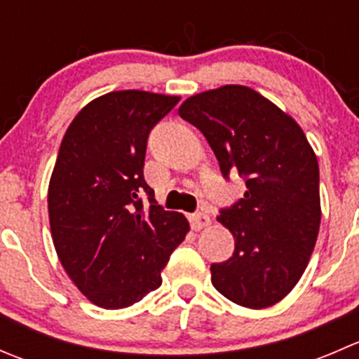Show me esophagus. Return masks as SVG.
<instances>
[{"mask_svg":"<svg viewBox=\"0 0 359 359\" xmlns=\"http://www.w3.org/2000/svg\"><path fill=\"white\" fill-rule=\"evenodd\" d=\"M191 226H193L194 231H200L203 227L210 226V217L208 213L205 212H196L191 215Z\"/></svg>","mask_w":359,"mask_h":359,"instance_id":"1","label":"esophagus"}]
</instances>
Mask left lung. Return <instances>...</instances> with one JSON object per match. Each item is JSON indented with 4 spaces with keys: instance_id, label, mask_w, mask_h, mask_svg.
<instances>
[{
    "instance_id": "8db88e82",
    "label": "left lung",
    "mask_w": 359,
    "mask_h": 359,
    "mask_svg": "<svg viewBox=\"0 0 359 359\" xmlns=\"http://www.w3.org/2000/svg\"><path fill=\"white\" fill-rule=\"evenodd\" d=\"M179 116L208 140L224 179H245V196L217 217L234 252L212 264V283L250 309L274 306L306 271L320 231V168L295 119L255 90L226 85L184 100Z\"/></svg>"
}]
</instances>
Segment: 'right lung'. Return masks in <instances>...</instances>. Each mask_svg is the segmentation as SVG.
Returning <instances> with one entry per match:
<instances>
[{
    "instance_id": "obj_1",
    "label": "right lung",
    "mask_w": 359,
    "mask_h": 359,
    "mask_svg": "<svg viewBox=\"0 0 359 359\" xmlns=\"http://www.w3.org/2000/svg\"><path fill=\"white\" fill-rule=\"evenodd\" d=\"M179 100L106 93L78 112L60 144L48 186L53 245L79 292L104 309L128 307L161 287V271L189 231L144 179L151 130Z\"/></svg>"
}]
</instances>
